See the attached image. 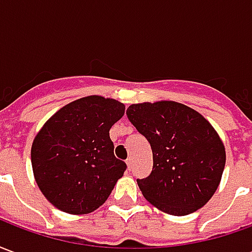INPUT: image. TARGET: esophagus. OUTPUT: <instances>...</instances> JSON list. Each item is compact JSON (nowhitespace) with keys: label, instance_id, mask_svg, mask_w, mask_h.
I'll return each mask as SVG.
<instances>
[{"label":"esophagus","instance_id":"esophagus-1","mask_svg":"<svg viewBox=\"0 0 252 252\" xmlns=\"http://www.w3.org/2000/svg\"><path fill=\"white\" fill-rule=\"evenodd\" d=\"M126 167H128V170H131L132 169V158H128L126 159Z\"/></svg>","mask_w":252,"mask_h":252}]
</instances>
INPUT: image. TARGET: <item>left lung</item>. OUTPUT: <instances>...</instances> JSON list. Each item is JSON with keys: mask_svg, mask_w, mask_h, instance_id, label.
Here are the masks:
<instances>
[{"mask_svg": "<svg viewBox=\"0 0 252 252\" xmlns=\"http://www.w3.org/2000/svg\"><path fill=\"white\" fill-rule=\"evenodd\" d=\"M126 115L153 150L151 174L137 180L144 198L173 216L205 205L225 166L224 143L211 123L175 101L132 104Z\"/></svg>", "mask_w": 252, "mask_h": 252, "instance_id": "8db88e82", "label": "left lung"}]
</instances>
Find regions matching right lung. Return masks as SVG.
<instances>
[{
	"instance_id": "obj_1",
	"label": "right lung",
	"mask_w": 252,
	"mask_h": 252,
	"mask_svg": "<svg viewBox=\"0 0 252 252\" xmlns=\"http://www.w3.org/2000/svg\"><path fill=\"white\" fill-rule=\"evenodd\" d=\"M126 105L102 95L82 97L55 112L36 133L31 162L39 189L59 211L88 215L108 200L126 164L109 137Z\"/></svg>"
}]
</instances>
